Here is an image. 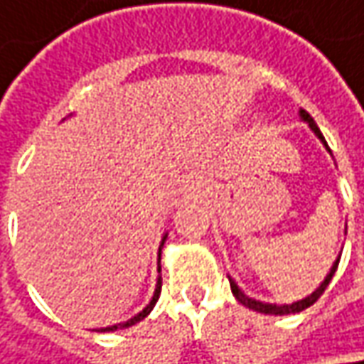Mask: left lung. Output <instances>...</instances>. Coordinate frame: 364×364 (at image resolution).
<instances>
[{"instance_id":"obj_1","label":"left lung","mask_w":364,"mask_h":364,"mask_svg":"<svg viewBox=\"0 0 364 364\" xmlns=\"http://www.w3.org/2000/svg\"><path fill=\"white\" fill-rule=\"evenodd\" d=\"M301 117L305 119L307 123H309V127L317 134V138L321 139L323 144H326V139H323V136H321V132H319V127L315 125V121H313V117H311L307 111H301ZM328 146V144H326ZM338 264H340V259H336V264L331 266V272L326 276V280L321 282V287L315 290L313 294H309L307 299H303V301H296V303H292V305H269V303H259V301H255V299H249L247 294H243L241 290H239V287L228 278V282H230V290H232V294L237 296V301L241 303V305H245V307H249V309L253 311H259V313H267V315H289V313H299V311H305L307 307H311L321 294H323V290L328 289V284H330L331 276H333V272L338 269Z\"/></svg>"}]
</instances>
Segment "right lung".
I'll use <instances>...</instances> for the list:
<instances>
[{"label": "right lung", "mask_w": 364, "mask_h": 364, "mask_svg": "<svg viewBox=\"0 0 364 364\" xmlns=\"http://www.w3.org/2000/svg\"><path fill=\"white\" fill-rule=\"evenodd\" d=\"M164 245V239H162V243L161 247ZM161 287H162V282L159 280V284H156V290H154V296H152V301H150V305L146 307V309L141 311V313H138L136 317H132L129 321H123V323H117V326H111V328H102L100 331H113V330H123V328H129V326H134V323H138V321H141L150 311H152V307L156 305V301H159V296H161Z\"/></svg>", "instance_id": "add662e5"}]
</instances>
